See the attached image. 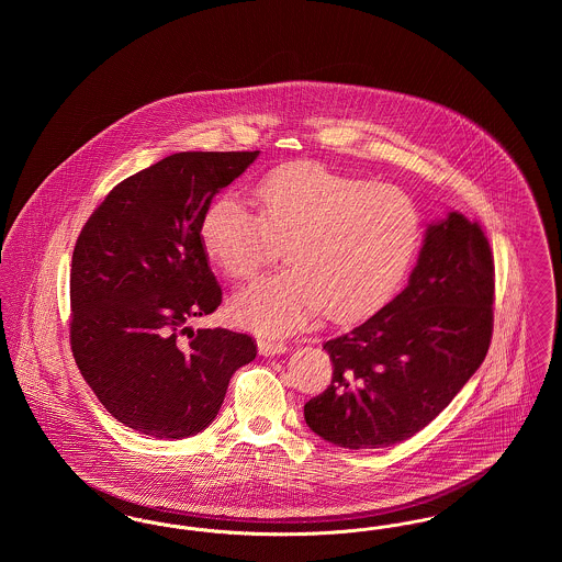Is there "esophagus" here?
I'll use <instances>...</instances> for the list:
<instances>
[{
	"label": "esophagus",
	"mask_w": 562,
	"mask_h": 562,
	"mask_svg": "<svg viewBox=\"0 0 562 562\" xmlns=\"http://www.w3.org/2000/svg\"><path fill=\"white\" fill-rule=\"evenodd\" d=\"M257 346H259V351H261L263 356H278V353H284V351L289 349L284 341L269 339V337H261V339L257 341Z\"/></svg>",
	"instance_id": "esophagus-1"
}]
</instances>
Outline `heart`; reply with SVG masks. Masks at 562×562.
I'll list each match as a JSON object with an SVG mask.
<instances>
[{
	"label": "heart",
	"instance_id": "1",
	"mask_svg": "<svg viewBox=\"0 0 562 562\" xmlns=\"http://www.w3.org/2000/svg\"><path fill=\"white\" fill-rule=\"evenodd\" d=\"M259 214L240 198H214L200 240L216 268L246 280L282 244L286 268L234 296L232 314L266 335H284L322 310L353 321L392 293L422 241V211L396 186L321 166L269 172L255 188Z\"/></svg>",
	"mask_w": 562,
	"mask_h": 562
}]
</instances>
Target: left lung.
I'll list each match as a JSON object with an SVG mask.
<instances>
[{"mask_svg":"<svg viewBox=\"0 0 562 562\" xmlns=\"http://www.w3.org/2000/svg\"><path fill=\"white\" fill-rule=\"evenodd\" d=\"M495 269L479 223H429L408 284L322 348L333 381L305 424L344 449H381L426 428L479 371L493 335Z\"/></svg>","mask_w":562,"mask_h":562,"instance_id":"left-lung-1","label":"left lung"}]
</instances>
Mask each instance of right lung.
Instances as JSON below:
<instances>
[{
    "instance_id": "obj_1",
    "label": "right lung",
    "mask_w": 562,
    "mask_h": 562,
    "mask_svg": "<svg viewBox=\"0 0 562 562\" xmlns=\"http://www.w3.org/2000/svg\"><path fill=\"white\" fill-rule=\"evenodd\" d=\"M257 156L172 154L111 189L76 241L71 351L101 404L138 434L181 440L209 428L232 374L257 356L246 333L189 326L221 303L204 211Z\"/></svg>"
}]
</instances>
